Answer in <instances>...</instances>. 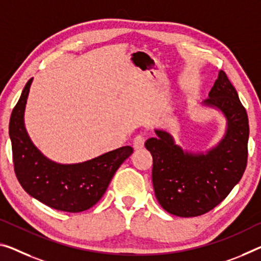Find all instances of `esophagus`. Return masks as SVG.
I'll use <instances>...</instances> for the list:
<instances>
[{
	"label": "esophagus",
	"instance_id": "34e87169",
	"mask_svg": "<svg viewBox=\"0 0 261 261\" xmlns=\"http://www.w3.org/2000/svg\"><path fill=\"white\" fill-rule=\"evenodd\" d=\"M144 141H146V138H144V135H142V134L136 135L134 140H133L134 149H141V148H143Z\"/></svg>",
	"mask_w": 261,
	"mask_h": 261
}]
</instances>
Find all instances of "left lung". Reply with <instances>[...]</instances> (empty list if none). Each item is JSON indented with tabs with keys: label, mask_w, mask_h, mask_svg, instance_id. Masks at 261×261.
<instances>
[{
	"label": "left lung",
	"mask_w": 261,
	"mask_h": 261,
	"mask_svg": "<svg viewBox=\"0 0 261 261\" xmlns=\"http://www.w3.org/2000/svg\"><path fill=\"white\" fill-rule=\"evenodd\" d=\"M226 119V132L206 153H191L175 143L171 134L155 129L144 146L153 156V187L160 205L178 217H196L217 206L237 184L247 164L250 128L246 110L224 71L203 101Z\"/></svg>",
	"instance_id": "obj_1"
}]
</instances>
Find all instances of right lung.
<instances>
[{
  "label": "right lung",
  "mask_w": 261,
  "mask_h": 261,
  "mask_svg": "<svg viewBox=\"0 0 261 261\" xmlns=\"http://www.w3.org/2000/svg\"><path fill=\"white\" fill-rule=\"evenodd\" d=\"M33 78L24 86L9 122L15 174L31 197L52 209L82 212L97 204L115 171L133 153L125 146L89 161L61 164L51 161L37 149L24 126V111Z\"/></svg>",
  "instance_id": "1"
}]
</instances>
